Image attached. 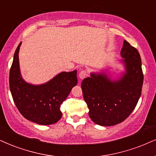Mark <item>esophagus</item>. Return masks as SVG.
I'll return each instance as SVG.
<instances>
[{"label":"esophagus","instance_id":"1","mask_svg":"<svg viewBox=\"0 0 156 156\" xmlns=\"http://www.w3.org/2000/svg\"><path fill=\"white\" fill-rule=\"evenodd\" d=\"M86 76H87V70H82L81 72L79 73V76H80V78L81 79V80L85 78Z\"/></svg>","mask_w":156,"mask_h":156}]
</instances>
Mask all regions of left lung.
Instances as JSON below:
<instances>
[{"instance_id": "1", "label": "left lung", "mask_w": 156, "mask_h": 156, "mask_svg": "<svg viewBox=\"0 0 156 156\" xmlns=\"http://www.w3.org/2000/svg\"><path fill=\"white\" fill-rule=\"evenodd\" d=\"M121 55L125 73L111 80L105 72L91 73L81 87L93 122L110 126L122 122L137 104L143 84L141 58L137 50L124 40Z\"/></svg>"}]
</instances>
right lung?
I'll list each match as a JSON object with an SVG mask.
<instances>
[{
    "label": "right lung",
    "mask_w": 156,
    "mask_h": 156,
    "mask_svg": "<svg viewBox=\"0 0 156 156\" xmlns=\"http://www.w3.org/2000/svg\"><path fill=\"white\" fill-rule=\"evenodd\" d=\"M13 55L9 74V87L15 105L27 120L41 125L56 123L62 116L61 105L77 84L76 70L57 74L45 84L34 85L23 80L20 73L19 51Z\"/></svg>",
    "instance_id": "obj_1"
}]
</instances>
